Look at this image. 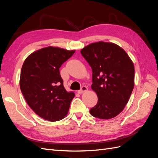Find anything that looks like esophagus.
Listing matches in <instances>:
<instances>
[{
	"instance_id": "34e87169",
	"label": "esophagus",
	"mask_w": 158,
	"mask_h": 158,
	"mask_svg": "<svg viewBox=\"0 0 158 158\" xmlns=\"http://www.w3.org/2000/svg\"><path fill=\"white\" fill-rule=\"evenodd\" d=\"M87 90H88V88L86 86H85V85H83V86H82V88H81V89L78 91V94H82L85 92H86Z\"/></svg>"
}]
</instances>
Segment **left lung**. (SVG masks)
<instances>
[{"mask_svg": "<svg viewBox=\"0 0 158 158\" xmlns=\"http://www.w3.org/2000/svg\"><path fill=\"white\" fill-rule=\"evenodd\" d=\"M92 69V88L98 101L89 113L94 117L109 119L125 108L135 85V67L127 52L112 43L99 41L81 50Z\"/></svg>", "mask_w": 158, "mask_h": 158, "instance_id": "obj_1", "label": "left lung"}]
</instances>
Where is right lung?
Masks as SVG:
<instances>
[{"mask_svg":"<svg viewBox=\"0 0 158 158\" xmlns=\"http://www.w3.org/2000/svg\"><path fill=\"white\" fill-rule=\"evenodd\" d=\"M74 52L45 47L27 56L22 65L21 92L28 106L45 120L60 121L69 111L74 93L66 91L59 69Z\"/></svg>","mask_w":158,"mask_h":158,"instance_id":"right-lung-1","label":"right lung"}]
</instances>
